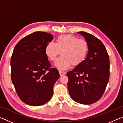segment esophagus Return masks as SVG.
I'll return each mask as SVG.
<instances>
[{"label":"esophagus","instance_id":"obj_1","mask_svg":"<svg viewBox=\"0 0 123 123\" xmlns=\"http://www.w3.org/2000/svg\"><path fill=\"white\" fill-rule=\"evenodd\" d=\"M59 74H60V76H62V75H63L64 74H65V73L63 72H62V71H61V70H60Z\"/></svg>","mask_w":123,"mask_h":123}]
</instances>
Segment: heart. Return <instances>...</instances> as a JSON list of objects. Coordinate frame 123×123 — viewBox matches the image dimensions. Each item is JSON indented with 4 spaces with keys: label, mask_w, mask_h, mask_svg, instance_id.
Wrapping results in <instances>:
<instances>
[{
    "label": "heart",
    "mask_w": 123,
    "mask_h": 123,
    "mask_svg": "<svg viewBox=\"0 0 123 123\" xmlns=\"http://www.w3.org/2000/svg\"><path fill=\"white\" fill-rule=\"evenodd\" d=\"M89 45L87 42L78 39L72 35H62L57 37L56 42H50L45 48L48 59L55 61L61 51L62 56L56 61L55 65L59 70H64L72 65L78 66L84 62L87 56Z\"/></svg>",
    "instance_id": "b5f03b06"
}]
</instances>
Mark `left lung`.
<instances>
[{
	"label": "left lung",
	"mask_w": 123,
	"mask_h": 123,
	"mask_svg": "<svg viewBox=\"0 0 123 123\" xmlns=\"http://www.w3.org/2000/svg\"><path fill=\"white\" fill-rule=\"evenodd\" d=\"M89 45L85 61L67 73L69 94L77 103L89 105L103 96L110 78V60L105 47L93 35L80 31Z\"/></svg>",
	"instance_id": "obj_1"
}]
</instances>
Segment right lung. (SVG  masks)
Here are the masks:
<instances>
[{
  "mask_svg": "<svg viewBox=\"0 0 123 123\" xmlns=\"http://www.w3.org/2000/svg\"><path fill=\"white\" fill-rule=\"evenodd\" d=\"M53 38L46 32H34L14 47L11 58L12 82L20 100L29 105H43L53 96L60 74L50 68L45 48Z\"/></svg>",
  "mask_w": 123,
  "mask_h": 123,
  "instance_id": "obj_1",
  "label": "right lung"
}]
</instances>
